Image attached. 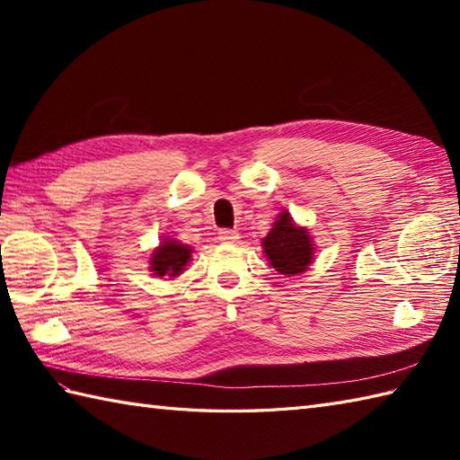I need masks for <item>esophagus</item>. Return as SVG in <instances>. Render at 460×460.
Segmentation results:
<instances>
[{
	"label": "esophagus",
	"instance_id": "1",
	"mask_svg": "<svg viewBox=\"0 0 460 460\" xmlns=\"http://www.w3.org/2000/svg\"><path fill=\"white\" fill-rule=\"evenodd\" d=\"M239 233L235 229H221L219 231V241L221 243H237Z\"/></svg>",
	"mask_w": 460,
	"mask_h": 460
}]
</instances>
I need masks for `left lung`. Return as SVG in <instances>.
<instances>
[{"label":"left lung","instance_id":"8db88e82","mask_svg":"<svg viewBox=\"0 0 460 460\" xmlns=\"http://www.w3.org/2000/svg\"><path fill=\"white\" fill-rule=\"evenodd\" d=\"M261 245L269 265L285 277H298L306 272L316 257L310 231L292 219L288 209H282L277 215Z\"/></svg>","mask_w":460,"mask_h":460}]
</instances>
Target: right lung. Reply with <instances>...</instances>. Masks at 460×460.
I'll return each instance as SVG.
<instances>
[{
	"instance_id": "right-lung-1",
	"label": "right lung",
	"mask_w": 460,
	"mask_h": 460,
	"mask_svg": "<svg viewBox=\"0 0 460 460\" xmlns=\"http://www.w3.org/2000/svg\"><path fill=\"white\" fill-rule=\"evenodd\" d=\"M191 255H193V247L183 245V243L178 239L164 237L160 241V245L150 252L148 269L154 277L158 279L168 277L170 280H173L175 277L181 275L185 267H188Z\"/></svg>"
}]
</instances>
